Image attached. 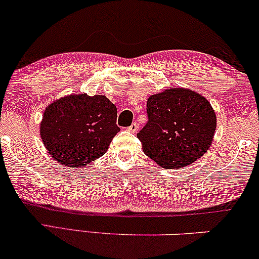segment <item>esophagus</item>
I'll return each instance as SVG.
<instances>
[{
    "mask_svg": "<svg viewBox=\"0 0 259 259\" xmlns=\"http://www.w3.org/2000/svg\"><path fill=\"white\" fill-rule=\"evenodd\" d=\"M128 130L129 131H131V133H136V131L138 130V124H137V123L136 122H135V123H133V124H131L130 126H129V128H128Z\"/></svg>",
    "mask_w": 259,
    "mask_h": 259,
    "instance_id": "1",
    "label": "esophagus"
}]
</instances>
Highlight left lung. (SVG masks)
I'll list each match as a JSON object with an SVG mask.
<instances>
[{
  "instance_id": "obj_1",
  "label": "left lung",
  "mask_w": 259,
  "mask_h": 259,
  "mask_svg": "<svg viewBox=\"0 0 259 259\" xmlns=\"http://www.w3.org/2000/svg\"><path fill=\"white\" fill-rule=\"evenodd\" d=\"M149 121L137 134L146 156L164 168H181L203 156L213 142L216 115L207 99L186 88L151 95Z\"/></svg>"
}]
</instances>
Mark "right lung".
Here are the masks:
<instances>
[{"instance_id": "add662e5", "label": "right lung", "mask_w": 259, "mask_h": 259, "mask_svg": "<svg viewBox=\"0 0 259 259\" xmlns=\"http://www.w3.org/2000/svg\"><path fill=\"white\" fill-rule=\"evenodd\" d=\"M117 109L106 96L73 94L46 107L40 137L52 158L65 166H86L109 148L119 128Z\"/></svg>"}]
</instances>
